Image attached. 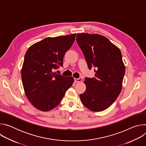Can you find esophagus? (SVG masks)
<instances>
[{"label":"esophagus","mask_w":146,"mask_h":146,"mask_svg":"<svg viewBox=\"0 0 146 146\" xmlns=\"http://www.w3.org/2000/svg\"><path fill=\"white\" fill-rule=\"evenodd\" d=\"M74 81H75V82H80V81H82V78H81V77H79V78H74Z\"/></svg>","instance_id":"34e87169"}]
</instances>
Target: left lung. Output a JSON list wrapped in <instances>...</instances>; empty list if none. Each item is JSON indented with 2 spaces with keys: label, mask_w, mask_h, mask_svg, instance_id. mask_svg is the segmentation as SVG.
<instances>
[{
  "label": "left lung",
  "mask_w": 146,
  "mask_h": 146,
  "mask_svg": "<svg viewBox=\"0 0 146 146\" xmlns=\"http://www.w3.org/2000/svg\"><path fill=\"white\" fill-rule=\"evenodd\" d=\"M76 41L84 54L89 69L94 68L95 77H86V91L80 95L87 108L105 110L118 98L125 72L121 52L106 37L79 33Z\"/></svg>",
  "instance_id": "8db88e82"
}]
</instances>
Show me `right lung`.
<instances>
[{"label":"right lung","instance_id":"obj_1","mask_svg":"<svg viewBox=\"0 0 146 146\" xmlns=\"http://www.w3.org/2000/svg\"><path fill=\"white\" fill-rule=\"evenodd\" d=\"M76 33L65 36L47 37L27 50L21 70L25 95L32 105L47 111L57 106L74 78L53 73L63 66L65 53L73 45Z\"/></svg>","mask_w":146,"mask_h":146}]
</instances>
